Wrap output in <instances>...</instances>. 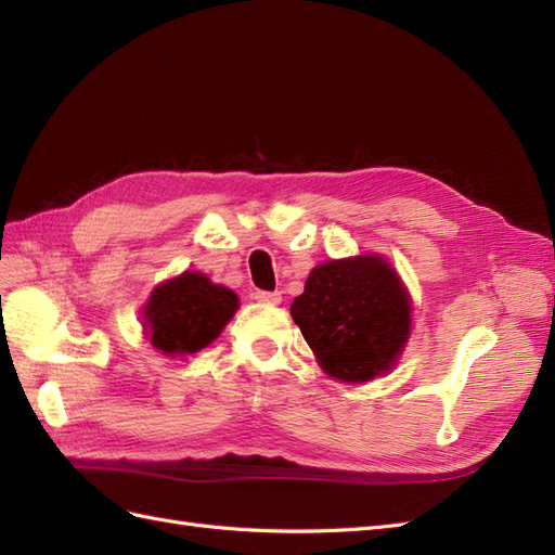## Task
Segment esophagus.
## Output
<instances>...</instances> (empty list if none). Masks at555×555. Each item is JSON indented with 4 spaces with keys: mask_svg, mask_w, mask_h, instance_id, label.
Instances as JSON below:
<instances>
[{
    "mask_svg": "<svg viewBox=\"0 0 555 555\" xmlns=\"http://www.w3.org/2000/svg\"><path fill=\"white\" fill-rule=\"evenodd\" d=\"M255 298L259 300V304H266V306H280L282 304L280 292H257Z\"/></svg>",
    "mask_w": 555,
    "mask_h": 555,
    "instance_id": "34e87169",
    "label": "esophagus"
}]
</instances>
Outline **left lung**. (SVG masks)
Returning a JSON list of instances; mask_svg holds the SVG:
<instances>
[{
	"instance_id": "obj_1",
	"label": "left lung",
	"mask_w": 555,
	"mask_h": 555,
	"mask_svg": "<svg viewBox=\"0 0 555 555\" xmlns=\"http://www.w3.org/2000/svg\"><path fill=\"white\" fill-rule=\"evenodd\" d=\"M292 317L322 371L347 384L389 375L412 333V296L382 255L314 266Z\"/></svg>"
}]
</instances>
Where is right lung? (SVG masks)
<instances>
[{"mask_svg": "<svg viewBox=\"0 0 555 555\" xmlns=\"http://www.w3.org/2000/svg\"><path fill=\"white\" fill-rule=\"evenodd\" d=\"M238 310V296L198 271L164 280L143 306V333L171 359L192 357L220 338Z\"/></svg>", "mask_w": 555, "mask_h": 555, "instance_id": "obj_1", "label": "right lung"}]
</instances>
